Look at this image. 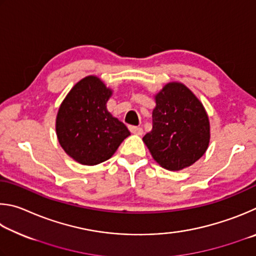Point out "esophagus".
<instances>
[{
  "instance_id": "esophagus-1",
  "label": "esophagus",
  "mask_w": 256,
  "mask_h": 256,
  "mask_svg": "<svg viewBox=\"0 0 256 256\" xmlns=\"http://www.w3.org/2000/svg\"><path fill=\"white\" fill-rule=\"evenodd\" d=\"M129 130L135 135H142V128L137 127V126H129Z\"/></svg>"
}]
</instances>
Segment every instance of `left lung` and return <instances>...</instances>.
Segmentation results:
<instances>
[{"label": "left lung", "instance_id": "obj_1", "mask_svg": "<svg viewBox=\"0 0 256 256\" xmlns=\"http://www.w3.org/2000/svg\"><path fill=\"white\" fill-rule=\"evenodd\" d=\"M155 102L153 129L142 140L160 166L180 171L196 163L208 148V114L191 90L178 82L165 85Z\"/></svg>", "mask_w": 256, "mask_h": 256}]
</instances>
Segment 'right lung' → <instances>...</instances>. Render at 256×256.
<instances>
[{
  "mask_svg": "<svg viewBox=\"0 0 256 256\" xmlns=\"http://www.w3.org/2000/svg\"><path fill=\"white\" fill-rule=\"evenodd\" d=\"M112 90L96 76L76 83L58 109L56 134L65 153L80 164L109 160L130 132L106 110Z\"/></svg>",
  "mask_w": 256,
  "mask_h": 256,
  "instance_id": "1",
  "label": "right lung"
}]
</instances>
